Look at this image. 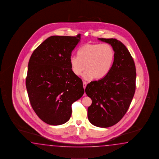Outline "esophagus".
I'll return each mask as SVG.
<instances>
[{
    "mask_svg": "<svg viewBox=\"0 0 159 159\" xmlns=\"http://www.w3.org/2000/svg\"><path fill=\"white\" fill-rule=\"evenodd\" d=\"M83 88H84V89H85V87H86V86H87V82L83 81ZM84 95H85V93Z\"/></svg>",
    "mask_w": 159,
    "mask_h": 159,
    "instance_id": "34e87169",
    "label": "esophagus"
}]
</instances>
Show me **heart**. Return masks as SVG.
<instances>
[{
  "instance_id": "1",
  "label": "heart",
  "mask_w": 159,
  "mask_h": 159,
  "mask_svg": "<svg viewBox=\"0 0 159 159\" xmlns=\"http://www.w3.org/2000/svg\"><path fill=\"white\" fill-rule=\"evenodd\" d=\"M78 57L72 56L70 59L73 73L79 76L83 75L85 80L94 78L100 80L110 72L115 60V53L108 44L88 43L81 46L78 52Z\"/></svg>"
}]
</instances>
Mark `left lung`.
<instances>
[{"mask_svg":"<svg viewBox=\"0 0 159 159\" xmlns=\"http://www.w3.org/2000/svg\"><path fill=\"white\" fill-rule=\"evenodd\" d=\"M98 39L112 47L115 60L108 75L88 84L85 91L92 99L88 108L89 122L107 128L117 123L128 110L135 92L136 72L131 53L122 43L113 38Z\"/></svg>","mask_w":159,"mask_h":159,"instance_id":"1","label":"left lung"}]
</instances>
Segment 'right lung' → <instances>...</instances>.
<instances>
[{
  "mask_svg": "<svg viewBox=\"0 0 159 159\" xmlns=\"http://www.w3.org/2000/svg\"><path fill=\"white\" fill-rule=\"evenodd\" d=\"M80 41L76 36H52L30 59L25 85L32 108L41 120L58 125L70 120L71 106L84 94L80 78L71 69V53Z\"/></svg>",
  "mask_w": 159,
  "mask_h": 159,
  "instance_id": "1",
  "label": "right lung"
}]
</instances>
